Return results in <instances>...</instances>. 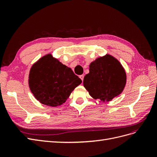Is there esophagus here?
<instances>
[{
	"mask_svg": "<svg viewBox=\"0 0 157 157\" xmlns=\"http://www.w3.org/2000/svg\"><path fill=\"white\" fill-rule=\"evenodd\" d=\"M79 77H80V78L82 80V81H83V79H84V75H80L79 76Z\"/></svg>",
	"mask_w": 157,
	"mask_h": 157,
	"instance_id": "34e87169",
	"label": "esophagus"
}]
</instances>
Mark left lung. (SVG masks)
Wrapping results in <instances>:
<instances>
[{
	"mask_svg": "<svg viewBox=\"0 0 157 157\" xmlns=\"http://www.w3.org/2000/svg\"><path fill=\"white\" fill-rule=\"evenodd\" d=\"M89 73L83 84L92 98L102 102L110 101L122 92L126 83V73L121 63L106 54L90 64Z\"/></svg>",
	"mask_w": 157,
	"mask_h": 157,
	"instance_id": "8db88e82",
	"label": "left lung"
}]
</instances>
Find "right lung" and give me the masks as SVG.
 <instances>
[{
  "mask_svg": "<svg viewBox=\"0 0 157 157\" xmlns=\"http://www.w3.org/2000/svg\"><path fill=\"white\" fill-rule=\"evenodd\" d=\"M82 80L71 68L61 63L51 54L42 57L33 65L29 86L34 97L45 105H62Z\"/></svg>",
  "mask_w": 157,
  "mask_h": 157,
  "instance_id": "obj_1",
  "label": "right lung"
}]
</instances>
